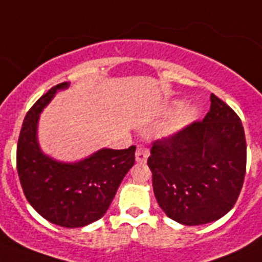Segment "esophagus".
<instances>
[{
  "mask_svg": "<svg viewBox=\"0 0 262 262\" xmlns=\"http://www.w3.org/2000/svg\"><path fill=\"white\" fill-rule=\"evenodd\" d=\"M149 156V149L144 145H139L137 151H136V162L137 163H145Z\"/></svg>",
  "mask_w": 262,
  "mask_h": 262,
  "instance_id": "obj_1",
  "label": "esophagus"
}]
</instances>
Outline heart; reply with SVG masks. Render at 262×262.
<instances>
[{"label": "heart", "instance_id": "obj_1", "mask_svg": "<svg viewBox=\"0 0 262 262\" xmlns=\"http://www.w3.org/2000/svg\"><path fill=\"white\" fill-rule=\"evenodd\" d=\"M195 117V108L190 104H181V106L175 110V113L172 114L170 122H168L167 127H166V133L167 135H171L178 132L179 129H182L185 125H187L189 122H191Z\"/></svg>", "mask_w": 262, "mask_h": 262}]
</instances>
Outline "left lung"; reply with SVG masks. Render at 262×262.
<instances>
[{
	"mask_svg": "<svg viewBox=\"0 0 262 262\" xmlns=\"http://www.w3.org/2000/svg\"><path fill=\"white\" fill-rule=\"evenodd\" d=\"M148 166L159 207L185 226L220 219L238 200L246 172L239 117L217 96L203 121L152 144Z\"/></svg>",
	"mask_w": 262,
	"mask_h": 262,
	"instance_id": "8db88e82",
	"label": "left lung"
}]
</instances>
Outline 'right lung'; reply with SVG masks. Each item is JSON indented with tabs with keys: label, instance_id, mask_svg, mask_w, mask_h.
I'll return each mask as SVG.
<instances>
[{
	"label": "right lung",
	"instance_id": "add662e5",
	"mask_svg": "<svg viewBox=\"0 0 262 262\" xmlns=\"http://www.w3.org/2000/svg\"><path fill=\"white\" fill-rule=\"evenodd\" d=\"M68 87V83L53 87L27 113L16 159L23 191L35 211L57 226L76 228L94 223L106 213L119 183L135 164L136 147L102 148L75 163L45 155L36 136L39 115L57 91Z\"/></svg>",
	"mask_w": 262,
	"mask_h": 262
}]
</instances>
